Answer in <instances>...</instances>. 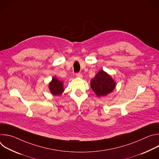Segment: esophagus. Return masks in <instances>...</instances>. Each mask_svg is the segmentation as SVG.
I'll return each mask as SVG.
<instances>
[{
	"label": "esophagus",
	"instance_id": "34e87169",
	"mask_svg": "<svg viewBox=\"0 0 159 159\" xmlns=\"http://www.w3.org/2000/svg\"><path fill=\"white\" fill-rule=\"evenodd\" d=\"M76 76L78 78H82V75L81 73H77L76 74Z\"/></svg>",
	"mask_w": 159,
	"mask_h": 159
}]
</instances>
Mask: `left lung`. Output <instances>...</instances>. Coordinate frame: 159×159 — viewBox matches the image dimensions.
<instances>
[{
	"label": "left lung",
	"instance_id": "obj_1",
	"mask_svg": "<svg viewBox=\"0 0 159 159\" xmlns=\"http://www.w3.org/2000/svg\"><path fill=\"white\" fill-rule=\"evenodd\" d=\"M116 82L103 70H99L90 81V87L98 97L106 96L116 87Z\"/></svg>",
	"mask_w": 159,
	"mask_h": 159
}]
</instances>
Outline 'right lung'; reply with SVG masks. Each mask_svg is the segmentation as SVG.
<instances>
[{"label":"right lung","instance_id":"right-lung-1","mask_svg":"<svg viewBox=\"0 0 159 159\" xmlns=\"http://www.w3.org/2000/svg\"><path fill=\"white\" fill-rule=\"evenodd\" d=\"M50 93L54 96H59L64 91L63 82L58 80L55 77H53L52 80L49 84Z\"/></svg>","mask_w":159,"mask_h":159}]
</instances>
